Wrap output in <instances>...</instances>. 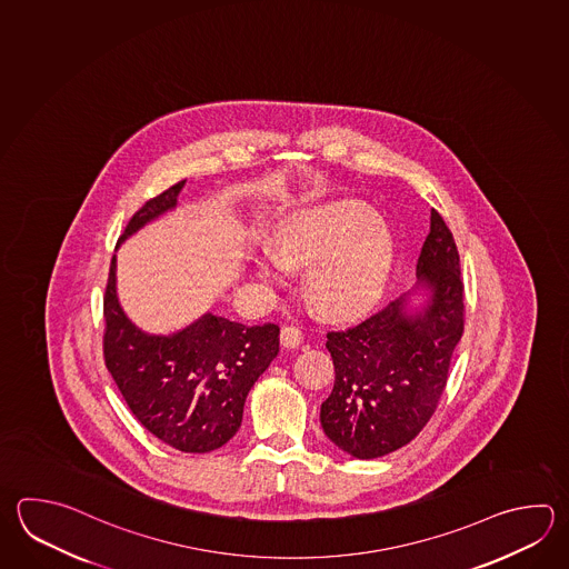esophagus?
<instances>
[{"label":"esophagus","mask_w":569,"mask_h":569,"mask_svg":"<svg viewBox=\"0 0 569 569\" xmlns=\"http://www.w3.org/2000/svg\"><path fill=\"white\" fill-rule=\"evenodd\" d=\"M280 343H282V347H287V349H295V347L301 346V329L295 327V325H284V327L280 329Z\"/></svg>","instance_id":"34e87169"}]
</instances>
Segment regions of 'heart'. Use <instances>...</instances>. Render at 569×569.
I'll list each match as a JSON object with an SVG mask.
<instances>
[{"instance_id":"b5f03b06","label":"heart","mask_w":569,"mask_h":569,"mask_svg":"<svg viewBox=\"0 0 569 569\" xmlns=\"http://www.w3.org/2000/svg\"><path fill=\"white\" fill-rule=\"evenodd\" d=\"M272 254L287 267H311L309 292L327 315L353 317L378 301L390 274L393 238L368 206L341 201L280 223ZM274 262L260 274L279 279Z\"/></svg>"}]
</instances>
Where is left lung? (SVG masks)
Instances as JSON below:
<instances>
[{"instance_id": "8db88e82", "label": "left lung", "mask_w": 569, "mask_h": 569, "mask_svg": "<svg viewBox=\"0 0 569 569\" xmlns=\"http://www.w3.org/2000/svg\"><path fill=\"white\" fill-rule=\"evenodd\" d=\"M432 289L426 311L403 315V299L361 323L327 333L333 391L321 403L325 435L351 457L378 458L408 445L432 418L450 359L465 333V280L455 236L432 208L418 257Z\"/></svg>"}]
</instances>
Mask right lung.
Listing matches in <instances>:
<instances>
[{"mask_svg":"<svg viewBox=\"0 0 569 569\" xmlns=\"http://www.w3.org/2000/svg\"><path fill=\"white\" fill-rule=\"evenodd\" d=\"M186 179L147 200L119 242L168 212ZM102 356L134 418L161 442L190 455L222 448L238 432L246 396L279 353V325L203 315L171 337L141 333L114 295V257L102 297Z\"/></svg>","mask_w":569,"mask_h":569,"instance_id":"obj_1","label":"right lung"}]
</instances>
